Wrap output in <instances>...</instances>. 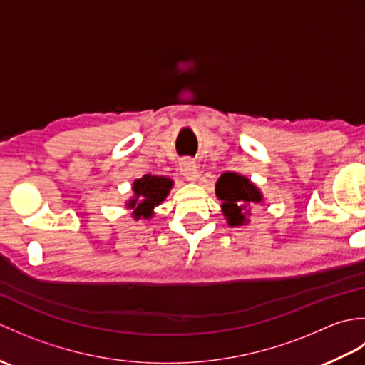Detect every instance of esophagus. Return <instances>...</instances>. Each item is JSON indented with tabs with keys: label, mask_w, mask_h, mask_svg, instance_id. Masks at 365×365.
I'll use <instances>...</instances> for the list:
<instances>
[{
	"label": "esophagus",
	"mask_w": 365,
	"mask_h": 365,
	"mask_svg": "<svg viewBox=\"0 0 365 365\" xmlns=\"http://www.w3.org/2000/svg\"><path fill=\"white\" fill-rule=\"evenodd\" d=\"M180 170H182L183 177L190 182H196L200 175L196 161L192 158H182L180 160Z\"/></svg>",
	"instance_id": "obj_1"
}]
</instances>
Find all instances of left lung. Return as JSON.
<instances>
[{"label":"left lung","instance_id":"1","mask_svg":"<svg viewBox=\"0 0 365 365\" xmlns=\"http://www.w3.org/2000/svg\"><path fill=\"white\" fill-rule=\"evenodd\" d=\"M216 197L221 200V212L230 227L250 224L251 208L263 204V195L257 185L238 173H224L215 185Z\"/></svg>","mask_w":365,"mask_h":365}]
</instances>
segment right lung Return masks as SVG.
<instances>
[{
  "instance_id": "1",
  "label": "right lung",
  "mask_w": 365,
  "mask_h": 365,
  "mask_svg": "<svg viewBox=\"0 0 365 365\" xmlns=\"http://www.w3.org/2000/svg\"><path fill=\"white\" fill-rule=\"evenodd\" d=\"M173 187V178L165 175L145 174L141 178H136L131 185L133 196L125 202L133 220H150L155 215V207H158L169 196Z\"/></svg>"
}]
</instances>
